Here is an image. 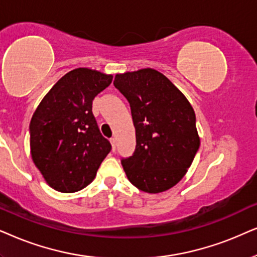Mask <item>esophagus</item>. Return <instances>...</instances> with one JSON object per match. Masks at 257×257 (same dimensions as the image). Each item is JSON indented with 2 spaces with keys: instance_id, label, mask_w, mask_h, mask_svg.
<instances>
[{
  "instance_id": "esophagus-1",
  "label": "esophagus",
  "mask_w": 257,
  "mask_h": 257,
  "mask_svg": "<svg viewBox=\"0 0 257 257\" xmlns=\"http://www.w3.org/2000/svg\"><path fill=\"white\" fill-rule=\"evenodd\" d=\"M110 143H111V146H112V150H114V152H115V149H116V139L115 138H111L110 139Z\"/></svg>"
}]
</instances>
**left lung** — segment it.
<instances>
[{"instance_id":"8db88e82","label":"left lung","mask_w":257,"mask_h":257,"mask_svg":"<svg viewBox=\"0 0 257 257\" xmlns=\"http://www.w3.org/2000/svg\"><path fill=\"white\" fill-rule=\"evenodd\" d=\"M114 85L131 104L136 132L134 154L121 160L126 177L146 193L170 189L186 175L200 147L193 107L150 68L117 74Z\"/></svg>"}]
</instances>
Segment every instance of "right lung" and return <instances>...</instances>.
<instances>
[{
	"label": "right lung",
	"instance_id": "add662e5",
	"mask_svg": "<svg viewBox=\"0 0 257 257\" xmlns=\"http://www.w3.org/2000/svg\"><path fill=\"white\" fill-rule=\"evenodd\" d=\"M111 81V75L77 68L56 82L34 112L32 157L54 189H83L110 153V142L102 136L93 114V100Z\"/></svg>",
	"mask_w": 257,
	"mask_h": 257
}]
</instances>
